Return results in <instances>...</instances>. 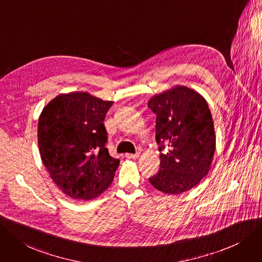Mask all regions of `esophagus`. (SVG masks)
Masks as SVG:
<instances>
[{
    "label": "esophagus",
    "mask_w": 262,
    "mask_h": 262,
    "mask_svg": "<svg viewBox=\"0 0 262 262\" xmlns=\"http://www.w3.org/2000/svg\"><path fill=\"white\" fill-rule=\"evenodd\" d=\"M140 157V152L137 154H125V158L127 159H137Z\"/></svg>",
    "instance_id": "34e87169"
}]
</instances>
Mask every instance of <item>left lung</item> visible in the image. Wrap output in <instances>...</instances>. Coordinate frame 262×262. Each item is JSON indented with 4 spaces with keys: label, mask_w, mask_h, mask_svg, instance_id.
<instances>
[{
    "label": "left lung",
    "mask_w": 262,
    "mask_h": 262,
    "mask_svg": "<svg viewBox=\"0 0 262 262\" xmlns=\"http://www.w3.org/2000/svg\"><path fill=\"white\" fill-rule=\"evenodd\" d=\"M148 107L157 115L156 141L160 169L149 179L164 193L190 190L211 169L216 137L210 108L192 89L176 86L154 96Z\"/></svg>",
    "instance_id": "obj_1"
}]
</instances>
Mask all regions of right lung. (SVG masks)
Returning a JSON list of instances; mask_svg holds the SVG:
<instances>
[{"label":"right lung","instance_id":"1","mask_svg":"<svg viewBox=\"0 0 262 262\" xmlns=\"http://www.w3.org/2000/svg\"><path fill=\"white\" fill-rule=\"evenodd\" d=\"M113 103L87 92H71L52 99L40 114L41 161L55 184L73 199H95L114 180L119 159L108 154L103 123Z\"/></svg>","mask_w":262,"mask_h":262}]
</instances>
